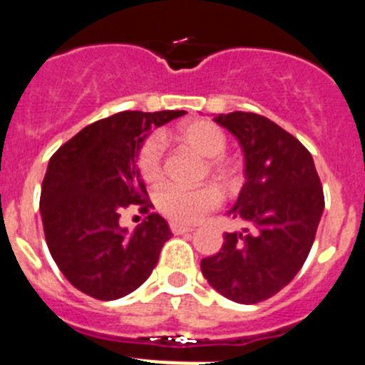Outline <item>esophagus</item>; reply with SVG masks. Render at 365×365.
Instances as JSON below:
<instances>
[{
  "label": "esophagus",
  "instance_id": "esophagus-1",
  "mask_svg": "<svg viewBox=\"0 0 365 365\" xmlns=\"http://www.w3.org/2000/svg\"><path fill=\"white\" fill-rule=\"evenodd\" d=\"M170 228H172L173 234H177V235L188 234V232H193L192 227H182V225H177V222H172V225H170Z\"/></svg>",
  "mask_w": 365,
  "mask_h": 365
}]
</instances>
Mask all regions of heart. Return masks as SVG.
I'll use <instances>...</instances> for the list:
<instances>
[{"mask_svg":"<svg viewBox=\"0 0 365 365\" xmlns=\"http://www.w3.org/2000/svg\"><path fill=\"white\" fill-rule=\"evenodd\" d=\"M166 138L177 146L205 157L199 170V179H214L225 195H235L243 185L240 163L227 155L228 137L217 124L210 120H188L170 131ZM137 168L143 180L150 186H159L164 180V151L157 138H148L137 153ZM155 205L163 215L179 225L199 222L221 205V192L214 185H199L193 188L168 186L155 197Z\"/></svg>","mask_w":365,"mask_h":365,"instance_id":"1","label":"heart"}]
</instances>
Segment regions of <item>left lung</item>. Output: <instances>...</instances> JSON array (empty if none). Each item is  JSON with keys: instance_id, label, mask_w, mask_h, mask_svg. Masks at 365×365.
<instances>
[{"instance_id": "obj_1", "label": "left lung", "mask_w": 365, "mask_h": 365, "mask_svg": "<svg viewBox=\"0 0 365 365\" xmlns=\"http://www.w3.org/2000/svg\"><path fill=\"white\" fill-rule=\"evenodd\" d=\"M245 153V185L217 254L201 261L202 276L235 303L252 305L292 282L307 259L324 214L314 160L298 138L256 113L217 115Z\"/></svg>"}]
</instances>
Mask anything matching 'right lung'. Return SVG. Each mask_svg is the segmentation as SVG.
Masks as SVG:
<instances>
[{
	"instance_id": "obj_1",
	"label": "right lung",
	"mask_w": 365,
	"mask_h": 365,
	"mask_svg": "<svg viewBox=\"0 0 365 365\" xmlns=\"http://www.w3.org/2000/svg\"><path fill=\"white\" fill-rule=\"evenodd\" d=\"M185 111H122L86 125L51 157L40 210L45 241L67 282L96 299H118L150 278L172 237L151 202L137 153L151 128ZM137 204L147 219L133 232L120 225Z\"/></svg>"
}]
</instances>
